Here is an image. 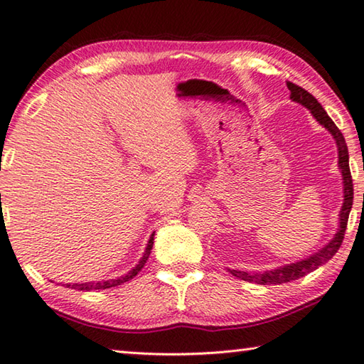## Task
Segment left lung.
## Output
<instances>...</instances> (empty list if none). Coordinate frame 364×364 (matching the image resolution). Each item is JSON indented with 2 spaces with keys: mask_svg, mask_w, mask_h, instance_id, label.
Segmentation results:
<instances>
[{
  "mask_svg": "<svg viewBox=\"0 0 364 364\" xmlns=\"http://www.w3.org/2000/svg\"><path fill=\"white\" fill-rule=\"evenodd\" d=\"M287 87L289 89V92H291V100L301 103L307 109H310V113L315 116L316 121H318L321 125H325V127L331 132L336 143H338L339 168L343 176V205L341 210V226L334 239L329 242L325 248L320 250L318 253L310 256L306 261L289 264V266H283L275 270H266V272H256V274H248V272H243V270L229 269V272L234 277H237V279L257 283V285H280V283L297 280L304 275L314 272L315 269H318L320 266H323V264L331 259L342 245L343 235H346V229H347L348 215L353 205V180L348 167V149H347L346 138H343L342 132L338 129V125L333 122V119L326 114V111L323 109L318 100H316L312 94H309L306 89H302L299 85H296L289 81H287Z\"/></svg>",
  "mask_w": 364,
  "mask_h": 364,
  "instance_id": "8db88e82",
  "label": "left lung"
}]
</instances>
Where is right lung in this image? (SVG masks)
<instances>
[{
    "instance_id": "obj_1",
    "label": "right lung",
    "mask_w": 364,
    "mask_h": 364,
    "mask_svg": "<svg viewBox=\"0 0 364 364\" xmlns=\"http://www.w3.org/2000/svg\"><path fill=\"white\" fill-rule=\"evenodd\" d=\"M153 243H154V234L151 235V239L148 242V247H146V251H144V255H143V257L140 259V262H138V266L135 269H132L130 272L125 274L124 277H119L117 280H108V282H102V283H73V285H67V287L73 288V289H77V291H90V289H107V288H113V287H117V285H122V283L134 279V277L143 269L144 262H146L148 257H149L151 248H153Z\"/></svg>"
}]
</instances>
